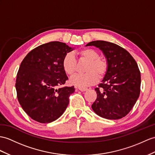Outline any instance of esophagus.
I'll return each instance as SVG.
<instances>
[{
  "label": "esophagus",
  "mask_w": 155,
  "mask_h": 155,
  "mask_svg": "<svg viewBox=\"0 0 155 155\" xmlns=\"http://www.w3.org/2000/svg\"><path fill=\"white\" fill-rule=\"evenodd\" d=\"M78 90L81 91H85L87 90V88H85V87H78L77 88Z\"/></svg>",
  "instance_id": "obj_1"
}]
</instances>
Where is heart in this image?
Listing matches in <instances>:
<instances>
[{"label":"heart","instance_id":"heart-1","mask_svg":"<svg viewBox=\"0 0 155 155\" xmlns=\"http://www.w3.org/2000/svg\"><path fill=\"white\" fill-rule=\"evenodd\" d=\"M76 54L81 60H86L87 64L85 68L86 73L78 74L71 79L73 84L84 87L94 84L98 78L102 79L105 76L108 70V62L106 58L99 56V52L93 48H85L78 51ZM62 66L64 72L70 76L76 73L78 63L72 53L68 52L64 55Z\"/></svg>","mask_w":155,"mask_h":155}]
</instances>
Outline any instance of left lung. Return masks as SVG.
<instances>
[{
  "mask_svg": "<svg viewBox=\"0 0 155 155\" xmlns=\"http://www.w3.org/2000/svg\"><path fill=\"white\" fill-rule=\"evenodd\" d=\"M86 46H95L103 51L108 62V70L95 90L97 99L92 109L97 115L109 120L126 116L140 94L141 73L137 64L126 49L104 41H94Z\"/></svg>",
  "mask_w": 155,
  "mask_h": 155,
  "instance_id": "1",
  "label": "left lung"
}]
</instances>
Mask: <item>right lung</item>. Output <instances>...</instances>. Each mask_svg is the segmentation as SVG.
Returning <instances> with one entry per match:
<instances>
[{
  "mask_svg": "<svg viewBox=\"0 0 155 155\" xmlns=\"http://www.w3.org/2000/svg\"><path fill=\"white\" fill-rule=\"evenodd\" d=\"M72 48L59 41L43 44L30 51L17 74L18 100L30 118L45 124L58 119L69 104L74 86L61 87L68 78L62 66Z\"/></svg>",
  "mask_w": 155,
  "mask_h": 155,
  "instance_id": "1",
  "label": "right lung"
}]
</instances>
